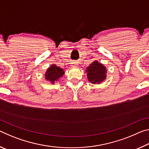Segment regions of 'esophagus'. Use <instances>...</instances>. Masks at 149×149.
<instances>
[{
  "instance_id": "1",
  "label": "esophagus",
  "mask_w": 149,
  "mask_h": 149,
  "mask_svg": "<svg viewBox=\"0 0 149 149\" xmlns=\"http://www.w3.org/2000/svg\"><path fill=\"white\" fill-rule=\"evenodd\" d=\"M72 67H76V66H77V62H73V63H72Z\"/></svg>"
}]
</instances>
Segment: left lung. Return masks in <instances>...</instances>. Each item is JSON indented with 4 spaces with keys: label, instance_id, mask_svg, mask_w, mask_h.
Listing matches in <instances>:
<instances>
[{
    "label": "left lung",
    "instance_id": "left-lung-1",
    "mask_svg": "<svg viewBox=\"0 0 149 149\" xmlns=\"http://www.w3.org/2000/svg\"><path fill=\"white\" fill-rule=\"evenodd\" d=\"M87 79L93 84H100L107 78V69L97 60L93 61L85 70Z\"/></svg>",
    "mask_w": 149,
    "mask_h": 149
}]
</instances>
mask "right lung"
<instances>
[{
  "instance_id": "add662e5",
  "label": "right lung",
  "mask_w": 149,
  "mask_h": 149,
  "mask_svg": "<svg viewBox=\"0 0 149 149\" xmlns=\"http://www.w3.org/2000/svg\"><path fill=\"white\" fill-rule=\"evenodd\" d=\"M65 72L64 69L57 66L56 64H52L48 68L47 71L45 73V79L49 81L51 84H54L55 81H58L62 77Z\"/></svg>"
}]
</instances>
